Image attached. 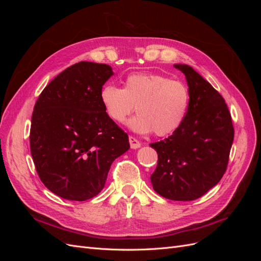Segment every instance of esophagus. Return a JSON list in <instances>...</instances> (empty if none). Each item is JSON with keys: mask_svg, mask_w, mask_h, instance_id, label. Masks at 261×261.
<instances>
[{"mask_svg": "<svg viewBox=\"0 0 261 261\" xmlns=\"http://www.w3.org/2000/svg\"><path fill=\"white\" fill-rule=\"evenodd\" d=\"M128 139H129V145H130V148H132V149H137V148H139V147L141 146L140 141L137 140L135 137L129 136Z\"/></svg>", "mask_w": 261, "mask_h": 261, "instance_id": "esophagus-1", "label": "esophagus"}]
</instances>
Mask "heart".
Segmentation results:
<instances>
[{"instance_id": "1", "label": "heart", "mask_w": 261, "mask_h": 261, "mask_svg": "<svg viewBox=\"0 0 261 261\" xmlns=\"http://www.w3.org/2000/svg\"><path fill=\"white\" fill-rule=\"evenodd\" d=\"M100 100L108 116L116 123L125 121L135 107L138 113L128 122L137 133L153 132L168 136L184 122L189 106V90L179 81L161 74L139 73L126 77L124 87L107 84Z\"/></svg>"}]
</instances>
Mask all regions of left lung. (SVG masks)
Returning a JSON list of instances; mask_svg holds the SVG:
<instances>
[{
  "mask_svg": "<svg viewBox=\"0 0 261 261\" xmlns=\"http://www.w3.org/2000/svg\"><path fill=\"white\" fill-rule=\"evenodd\" d=\"M174 67L186 77L189 106L184 122L171 136L150 144L158 153L150 179L164 198L188 201L203 196L222 178L234 127L222 96L193 67Z\"/></svg>",
  "mask_w": 261,
  "mask_h": 261,
  "instance_id": "left-lung-1",
  "label": "left lung"
}]
</instances>
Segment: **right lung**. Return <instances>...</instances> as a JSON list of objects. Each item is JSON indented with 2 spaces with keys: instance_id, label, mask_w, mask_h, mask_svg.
<instances>
[{
  "instance_id": "obj_1",
  "label": "right lung",
  "mask_w": 261,
  "mask_h": 261,
  "mask_svg": "<svg viewBox=\"0 0 261 261\" xmlns=\"http://www.w3.org/2000/svg\"><path fill=\"white\" fill-rule=\"evenodd\" d=\"M112 75L110 65L76 63L48 84L35 105L31 155L44 186L64 199L97 196L113 161L129 149L128 135L100 100Z\"/></svg>"
}]
</instances>
